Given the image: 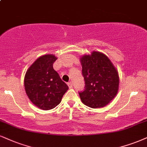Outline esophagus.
<instances>
[{"mask_svg": "<svg viewBox=\"0 0 147 147\" xmlns=\"http://www.w3.org/2000/svg\"><path fill=\"white\" fill-rule=\"evenodd\" d=\"M67 85L69 86V88H71L72 87H73V84H72V82H68Z\"/></svg>", "mask_w": 147, "mask_h": 147, "instance_id": "obj_1", "label": "esophagus"}]
</instances>
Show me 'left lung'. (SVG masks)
<instances>
[{
	"mask_svg": "<svg viewBox=\"0 0 147 147\" xmlns=\"http://www.w3.org/2000/svg\"><path fill=\"white\" fill-rule=\"evenodd\" d=\"M84 90L79 92L82 103L92 108L106 106L117 95L119 77L107 56L94 51L80 58Z\"/></svg>",
	"mask_w": 147,
	"mask_h": 147,
	"instance_id": "8db88e82",
	"label": "left lung"
}]
</instances>
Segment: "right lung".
Returning <instances> with one entry per match:
<instances>
[{"instance_id": "obj_1", "label": "right lung", "mask_w": 147, "mask_h": 147, "mask_svg": "<svg viewBox=\"0 0 147 147\" xmlns=\"http://www.w3.org/2000/svg\"><path fill=\"white\" fill-rule=\"evenodd\" d=\"M57 58L46 54L36 60L27 70L24 77L26 95L35 106L48 110L61 103L68 86L53 69Z\"/></svg>"}]
</instances>
